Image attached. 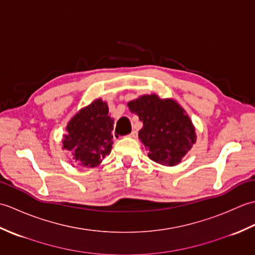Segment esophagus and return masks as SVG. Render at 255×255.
Listing matches in <instances>:
<instances>
[{"label": "esophagus", "mask_w": 255, "mask_h": 255, "mask_svg": "<svg viewBox=\"0 0 255 255\" xmlns=\"http://www.w3.org/2000/svg\"><path fill=\"white\" fill-rule=\"evenodd\" d=\"M129 137H131V138H136V137H137V131H136V130H133L130 134H129Z\"/></svg>", "instance_id": "1"}]
</instances>
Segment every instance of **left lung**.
Returning a JSON list of instances; mask_svg holds the SVG:
<instances>
[{"label":"left lung","instance_id":"obj_1","mask_svg":"<svg viewBox=\"0 0 255 255\" xmlns=\"http://www.w3.org/2000/svg\"><path fill=\"white\" fill-rule=\"evenodd\" d=\"M128 107L143 123L139 139L156 163L178 164L196 142L191 118L176 101L162 100L156 94L142 95L129 102Z\"/></svg>","mask_w":255,"mask_h":255}]
</instances>
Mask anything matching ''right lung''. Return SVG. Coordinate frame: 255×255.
Returning <instances> with one entry per match:
<instances>
[{
    "mask_svg": "<svg viewBox=\"0 0 255 255\" xmlns=\"http://www.w3.org/2000/svg\"><path fill=\"white\" fill-rule=\"evenodd\" d=\"M114 119L108 115L106 102L97 99L70 119L63 136V149L71 151L80 165H99L113 148Z\"/></svg>",
    "mask_w": 255,
    "mask_h": 255,
    "instance_id": "add662e5",
    "label": "right lung"
}]
</instances>
